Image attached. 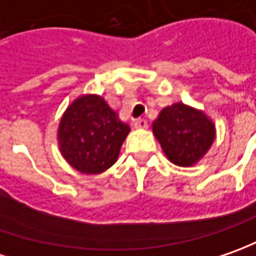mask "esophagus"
Wrapping results in <instances>:
<instances>
[{"mask_svg": "<svg viewBox=\"0 0 256 256\" xmlns=\"http://www.w3.org/2000/svg\"><path fill=\"white\" fill-rule=\"evenodd\" d=\"M147 126H148V124H147V120L146 119L134 120V128H146Z\"/></svg>", "mask_w": 256, "mask_h": 256, "instance_id": "1", "label": "esophagus"}]
</instances>
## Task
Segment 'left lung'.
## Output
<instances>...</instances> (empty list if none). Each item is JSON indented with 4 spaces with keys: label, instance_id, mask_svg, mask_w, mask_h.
<instances>
[{
    "label": "left lung",
    "instance_id": "obj_1",
    "mask_svg": "<svg viewBox=\"0 0 256 256\" xmlns=\"http://www.w3.org/2000/svg\"><path fill=\"white\" fill-rule=\"evenodd\" d=\"M153 133L172 163L197 164L216 138V126L204 112L184 103L164 108L153 122Z\"/></svg>",
    "mask_w": 256,
    "mask_h": 256
}]
</instances>
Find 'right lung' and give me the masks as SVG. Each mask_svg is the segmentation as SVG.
Listing matches in <instances>:
<instances>
[{
  "label": "right lung",
  "instance_id": "1",
  "mask_svg": "<svg viewBox=\"0 0 256 256\" xmlns=\"http://www.w3.org/2000/svg\"><path fill=\"white\" fill-rule=\"evenodd\" d=\"M130 132L99 94H84L72 102L58 128L59 150L75 170L99 174L116 163Z\"/></svg>",
  "mask_w": 256,
  "mask_h": 256
}]
</instances>
